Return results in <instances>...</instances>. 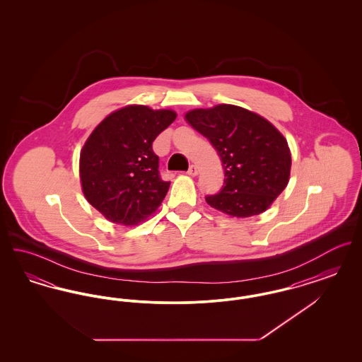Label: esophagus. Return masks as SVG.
Wrapping results in <instances>:
<instances>
[{
    "label": "esophagus",
    "mask_w": 362,
    "mask_h": 362,
    "mask_svg": "<svg viewBox=\"0 0 362 362\" xmlns=\"http://www.w3.org/2000/svg\"><path fill=\"white\" fill-rule=\"evenodd\" d=\"M187 175H189V176H197V175H198V168H197L195 165H189Z\"/></svg>",
    "instance_id": "34e87169"
}]
</instances>
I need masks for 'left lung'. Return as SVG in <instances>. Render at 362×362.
Returning <instances> with one entry per match:
<instances>
[{
	"label": "left lung",
	"mask_w": 362,
	"mask_h": 362,
	"mask_svg": "<svg viewBox=\"0 0 362 362\" xmlns=\"http://www.w3.org/2000/svg\"><path fill=\"white\" fill-rule=\"evenodd\" d=\"M186 121L210 141L223 163L224 185L206 195L210 206L232 217H251L285 189L292 157L286 139L270 122L232 104L192 110Z\"/></svg>",
	"instance_id": "obj_1"
}]
</instances>
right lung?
I'll use <instances>...</instances> for the list:
<instances>
[{
  "label": "right lung",
  "instance_id": "1",
  "mask_svg": "<svg viewBox=\"0 0 362 362\" xmlns=\"http://www.w3.org/2000/svg\"><path fill=\"white\" fill-rule=\"evenodd\" d=\"M175 119L171 110L127 105L86 139L80 155L83 192L107 220L137 225L161 205L171 182L161 179L152 144Z\"/></svg>",
  "mask_w": 362,
  "mask_h": 362
}]
</instances>
